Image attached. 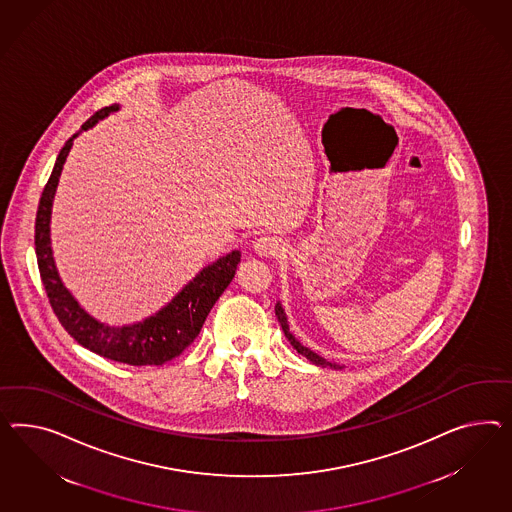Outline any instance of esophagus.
<instances>
[{
	"instance_id": "obj_1",
	"label": "esophagus",
	"mask_w": 512,
	"mask_h": 512,
	"mask_svg": "<svg viewBox=\"0 0 512 512\" xmlns=\"http://www.w3.org/2000/svg\"><path fill=\"white\" fill-rule=\"evenodd\" d=\"M283 246H285L283 240L279 236L274 235H263L261 238H257L255 244H253L255 251L259 255H264V257H274L283 249Z\"/></svg>"
}]
</instances>
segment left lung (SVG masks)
Instances as JSON below:
<instances>
[{"label": "left lung", "mask_w": 512, "mask_h": 512, "mask_svg": "<svg viewBox=\"0 0 512 512\" xmlns=\"http://www.w3.org/2000/svg\"><path fill=\"white\" fill-rule=\"evenodd\" d=\"M276 317L279 320V324H281V328H283V332H285V337L291 341V345L296 348V352L298 354H302L305 356L307 360L311 361V363H315V365H330V367H335V369H341L339 365H335V363H330V361L322 360L320 356H317L315 352H311L309 348H305V346L300 345L294 337H292V333L289 332V324H287V317H285V311H283V307L281 305L276 304Z\"/></svg>", "instance_id": "obj_1"}]
</instances>
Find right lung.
Wrapping results in <instances>:
<instances>
[{
  "mask_svg": "<svg viewBox=\"0 0 512 512\" xmlns=\"http://www.w3.org/2000/svg\"><path fill=\"white\" fill-rule=\"evenodd\" d=\"M117 110V104L98 110L91 119L83 123L82 130L91 128L98 119H104L108 113ZM76 136L78 134H74L59 151L56 166L39 201L35 220V251L42 285L61 326L87 350L102 358L128 365H162L180 356L186 346L194 343L212 305L218 302L221 292L227 289V285L235 277L236 264L240 263V251L235 249L216 263L208 264L162 311H158L154 317L145 318L143 322L123 328H111L89 317L72 298V294L63 287L50 248L52 201L61 169L72 147V139Z\"/></svg>",
  "mask_w": 512,
  "mask_h": 512,
  "instance_id": "obj_1",
  "label": "right lung"
}]
</instances>
